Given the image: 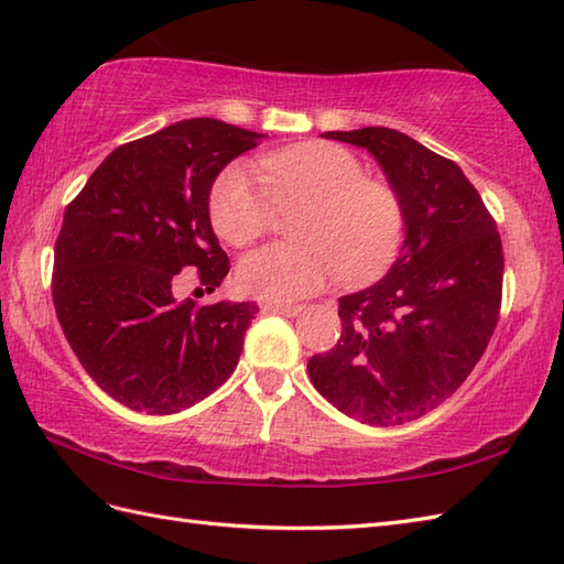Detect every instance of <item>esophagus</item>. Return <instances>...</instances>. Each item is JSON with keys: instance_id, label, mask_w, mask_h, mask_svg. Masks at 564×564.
Instances as JSON below:
<instances>
[{"instance_id": "1", "label": "esophagus", "mask_w": 564, "mask_h": 564, "mask_svg": "<svg viewBox=\"0 0 564 564\" xmlns=\"http://www.w3.org/2000/svg\"><path fill=\"white\" fill-rule=\"evenodd\" d=\"M263 313H279L285 317H297L303 313V305H285V303H261Z\"/></svg>"}]
</instances>
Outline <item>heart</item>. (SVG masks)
<instances>
[{
    "mask_svg": "<svg viewBox=\"0 0 564 564\" xmlns=\"http://www.w3.org/2000/svg\"><path fill=\"white\" fill-rule=\"evenodd\" d=\"M259 173L230 164L210 188V223L232 247L254 242L279 210H295V242L267 245L239 261L237 281L251 295L291 303L319 291L339 273L366 283L398 257L404 208L394 191L366 176L354 152L332 142H305L271 152Z\"/></svg>",
    "mask_w": 564,
    "mask_h": 564,
    "instance_id": "heart-1",
    "label": "heart"
}]
</instances>
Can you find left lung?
<instances>
[{
  "instance_id": "obj_1",
  "label": "left lung",
  "mask_w": 564,
  "mask_h": 564,
  "mask_svg": "<svg viewBox=\"0 0 564 564\" xmlns=\"http://www.w3.org/2000/svg\"><path fill=\"white\" fill-rule=\"evenodd\" d=\"M366 148L404 208V245L366 291L339 297L341 337L307 361L322 398L364 424L436 410L480 361L499 319L505 251L497 223L453 160L390 128L329 130Z\"/></svg>"
}]
</instances>
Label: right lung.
Wrapping results in <instances>:
<instances>
[{
	"label": "right lung",
	"mask_w": 564,
	"mask_h": 564,
	"mask_svg": "<svg viewBox=\"0 0 564 564\" xmlns=\"http://www.w3.org/2000/svg\"><path fill=\"white\" fill-rule=\"evenodd\" d=\"M263 135L188 118L116 148L65 208L53 303L97 386L135 412L174 414L232 376L257 303L178 301L184 269L208 293L230 271L208 215L215 176Z\"/></svg>",
	"instance_id": "1"
}]
</instances>
